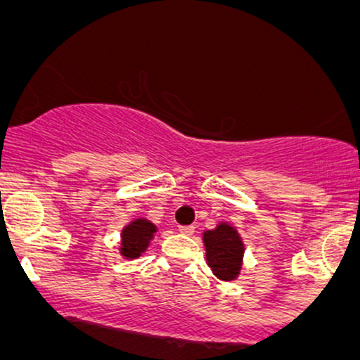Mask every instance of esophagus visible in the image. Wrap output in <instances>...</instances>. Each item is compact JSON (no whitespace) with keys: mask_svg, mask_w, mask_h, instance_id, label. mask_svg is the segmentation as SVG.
Listing matches in <instances>:
<instances>
[{"mask_svg":"<svg viewBox=\"0 0 360 360\" xmlns=\"http://www.w3.org/2000/svg\"><path fill=\"white\" fill-rule=\"evenodd\" d=\"M179 232L184 235H193L194 233V225H179Z\"/></svg>","mask_w":360,"mask_h":360,"instance_id":"1","label":"esophagus"}]
</instances>
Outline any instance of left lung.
<instances>
[{
  "label": "left lung",
  "mask_w": 360,
  "mask_h": 360,
  "mask_svg": "<svg viewBox=\"0 0 360 360\" xmlns=\"http://www.w3.org/2000/svg\"><path fill=\"white\" fill-rule=\"evenodd\" d=\"M205 245L206 260L214 276L223 281L237 278L243 255V243L237 230L221 223L214 230H208L205 233Z\"/></svg>",
  "instance_id": "8db88e82"
}]
</instances>
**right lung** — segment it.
<instances>
[{
	"label": "right lung",
	"instance_id": "obj_1",
	"mask_svg": "<svg viewBox=\"0 0 360 360\" xmlns=\"http://www.w3.org/2000/svg\"><path fill=\"white\" fill-rule=\"evenodd\" d=\"M155 225L148 220H135L122 233V254L128 259H135L147 249L148 242L154 237Z\"/></svg>",
	"mask_w": 360,
	"mask_h": 360
}]
</instances>
